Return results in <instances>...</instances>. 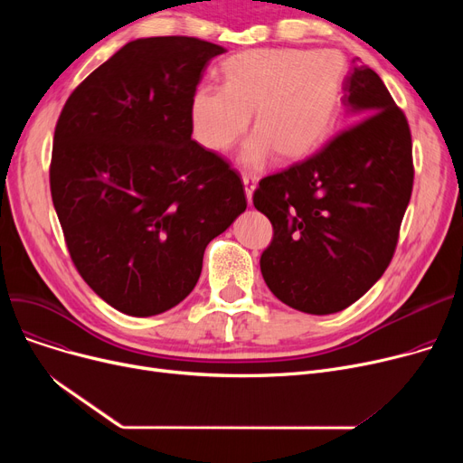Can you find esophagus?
Wrapping results in <instances>:
<instances>
[{"mask_svg":"<svg viewBox=\"0 0 463 463\" xmlns=\"http://www.w3.org/2000/svg\"><path fill=\"white\" fill-rule=\"evenodd\" d=\"M241 182H244V187H246L248 203L251 204V201H253V191H255V187H257V176L244 173V175H241Z\"/></svg>","mask_w":463,"mask_h":463,"instance_id":"esophagus-1","label":"esophagus"}]
</instances>
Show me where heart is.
<instances>
[{
	"instance_id": "heart-1",
	"label": "heart",
	"mask_w": 463,
	"mask_h": 463,
	"mask_svg": "<svg viewBox=\"0 0 463 463\" xmlns=\"http://www.w3.org/2000/svg\"><path fill=\"white\" fill-rule=\"evenodd\" d=\"M223 86H201L191 97L194 138L225 152L246 133L251 112L255 133L240 163L262 166L311 156L328 137L342 101L347 63L335 51L251 48L222 65Z\"/></svg>"
}]
</instances>
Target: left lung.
<instances>
[{"mask_svg": "<svg viewBox=\"0 0 463 463\" xmlns=\"http://www.w3.org/2000/svg\"><path fill=\"white\" fill-rule=\"evenodd\" d=\"M344 126L313 157L259 182L272 222L262 278L288 307L330 315L356 302L391 262L412 191L407 119L377 72L353 60Z\"/></svg>", "mask_w": 463, "mask_h": 463, "instance_id": "obj_1", "label": "left lung"}]
</instances>
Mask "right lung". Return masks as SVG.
<instances>
[{
    "label": "right lung",
    "mask_w": 463,
    "mask_h": 463,
    "mask_svg": "<svg viewBox=\"0 0 463 463\" xmlns=\"http://www.w3.org/2000/svg\"><path fill=\"white\" fill-rule=\"evenodd\" d=\"M223 52L194 37L135 39L60 114L51 191L71 259L131 317L178 306L206 246L248 206L229 163L191 138V97Z\"/></svg>",
    "instance_id": "obj_1"
}]
</instances>
